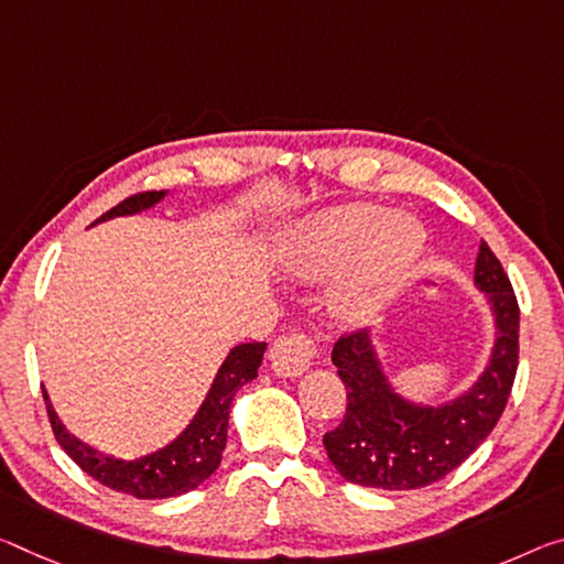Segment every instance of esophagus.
Listing matches in <instances>:
<instances>
[{"mask_svg": "<svg viewBox=\"0 0 564 564\" xmlns=\"http://www.w3.org/2000/svg\"><path fill=\"white\" fill-rule=\"evenodd\" d=\"M318 348L306 334L281 336L271 348V366L279 377H301L314 364Z\"/></svg>", "mask_w": 564, "mask_h": 564, "instance_id": "1", "label": "esophagus"}]
</instances>
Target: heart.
Returning <instances> with one entry per match:
<instances>
[{
  "label": "heart",
  "mask_w": 564,
  "mask_h": 564,
  "mask_svg": "<svg viewBox=\"0 0 564 564\" xmlns=\"http://www.w3.org/2000/svg\"><path fill=\"white\" fill-rule=\"evenodd\" d=\"M424 248V228L409 213H389L377 205H341L314 218L303 230L293 268L308 279H324L354 258L336 291V314L366 321L379 301L411 271Z\"/></svg>",
  "instance_id": "obj_1"
}]
</instances>
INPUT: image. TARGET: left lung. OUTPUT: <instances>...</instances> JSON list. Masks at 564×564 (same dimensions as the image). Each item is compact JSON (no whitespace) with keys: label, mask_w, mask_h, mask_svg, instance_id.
<instances>
[{"label":"left lung","mask_w":564,"mask_h":564,"mask_svg":"<svg viewBox=\"0 0 564 564\" xmlns=\"http://www.w3.org/2000/svg\"><path fill=\"white\" fill-rule=\"evenodd\" d=\"M475 283L489 299L497 341L475 387L449 404L419 406L401 399L383 377L366 328L344 334L334 344L330 361L346 387V414L324 434V446L346 481L391 491L434 485L497 426L520 359V306L487 243L479 246Z\"/></svg>","instance_id":"left-lung-1"}]
</instances>
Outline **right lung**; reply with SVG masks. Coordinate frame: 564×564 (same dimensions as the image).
Listing matches in <instances>:
<instances>
[{
    "instance_id": "1",
    "label": "right lung",
    "mask_w": 564,
    "mask_h": 564,
    "mask_svg": "<svg viewBox=\"0 0 564 564\" xmlns=\"http://www.w3.org/2000/svg\"><path fill=\"white\" fill-rule=\"evenodd\" d=\"M165 198V191H148L124 198L120 205H115L105 213L100 220H110L118 216H132L145 208H153L155 203ZM265 344H240L226 356V361L216 373V381L205 397L198 414L187 424L185 432L170 442L163 449H158L148 457L124 462L115 457H105V454L89 449L87 444L75 440L52 409L47 391L44 394V404H47L50 424L55 432V440L59 442L79 469L87 471L89 477L100 481V485L110 487L122 495H132L138 499H165L185 495L195 487H200L213 471L218 469L223 459V449L228 442V416L230 404H234L236 391L243 383L253 381L258 377V366L263 361Z\"/></svg>"
}]
</instances>
